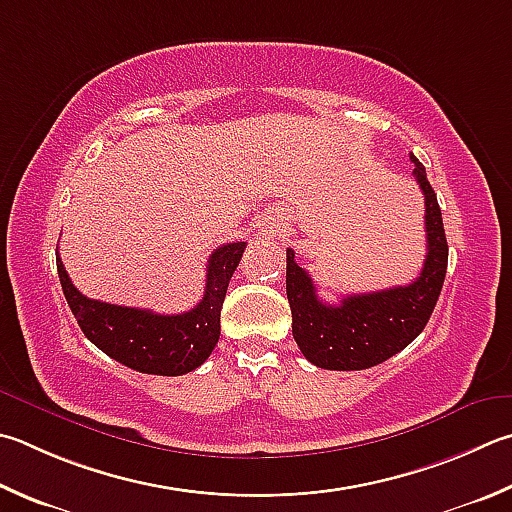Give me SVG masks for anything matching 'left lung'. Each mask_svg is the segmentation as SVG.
Wrapping results in <instances>:
<instances>
[{
  "mask_svg": "<svg viewBox=\"0 0 512 512\" xmlns=\"http://www.w3.org/2000/svg\"><path fill=\"white\" fill-rule=\"evenodd\" d=\"M410 159L418 188L425 194L427 232L423 271L412 284L345 295L340 304H327L318 297L311 275L297 266L293 248H286V297L293 315V338L315 367L356 371L380 365L410 345L430 320L448 271V239L425 167L414 154Z\"/></svg>",
  "mask_w": 512,
  "mask_h": 512,
  "instance_id": "left-lung-1",
  "label": "left lung"
}]
</instances>
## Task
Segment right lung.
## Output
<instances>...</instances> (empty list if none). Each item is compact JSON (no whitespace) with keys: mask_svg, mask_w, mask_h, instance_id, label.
Segmentation results:
<instances>
[{"mask_svg":"<svg viewBox=\"0 0 512 512\" xmlns=\"http://www.w3.org/2000/svg\"><path fill=\"white\" fill-rule=\"evenodd\" d=\"M244 248L246 241H237L217 248L210 255L201 302L192 311L179 315H161L91 300L69 280L60 253L55 259H58V275L69 309L76 315L82 333L100 351L141 374L183 376L201 367L217 347L221 306Z\"/></svg>","mask_w":512,"mask_h":512,"instance_id":"add662e5","label":"right lung"}]
</instances>
